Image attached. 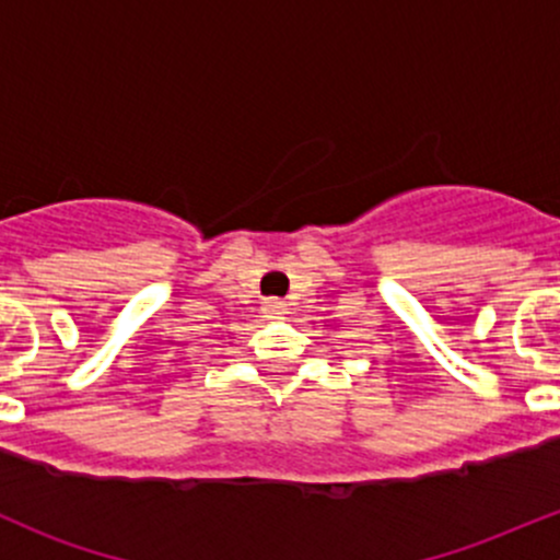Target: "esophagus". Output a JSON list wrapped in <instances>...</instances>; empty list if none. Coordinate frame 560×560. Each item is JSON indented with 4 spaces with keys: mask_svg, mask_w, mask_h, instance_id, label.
Returning <instances> with one entry per match:
<instances>
[{
    "mask_svg": "<svg viewBox=\"0 0 560 560\" xmlns=\"http://www.w3.org/2000/svg\"><path fill=\"white\" fill-rule=\"evenodd\" d=\"M262 312L265 314L284 312V301H276V298H268V301H262Z\"/></svg>",
    "mask_w": 560,
    "mask_h": 560,
    "instance_id": "esophagus-1",
    "label": "esophagus"
}]
</instances>
